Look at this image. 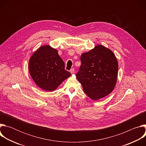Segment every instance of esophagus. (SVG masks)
Here are the masks:
<instances>
[{
  "label": "esophagus",
  "mask_w": 146,
  "mask_h": 146,
  "mask_svg": "<svg viewBox=\"0 0 146 146\" xmlns=\"http://www.w3.org/2000/svg\"><path fill=\"white\" fill-rule=\"evenodd\" d=\"M70 72L72 73V74H73L74 73V69H71L70 70Z\"/></svg>",
  "instance_id": "1"
}]
</instances>
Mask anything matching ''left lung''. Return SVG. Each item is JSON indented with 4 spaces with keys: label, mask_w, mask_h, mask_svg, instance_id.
I'll list each match as a JSON object with an SVG mask.
<instances>
[{
    "label": "left lung",
    "mask_w": 146,
    "mask_h": 146,
    "mask_svg": "<svg viewBox=\"0 0 146 146\" xmlns=\"http://www.w3.org/2000/svg\"><path fill=\"white\" fill-rule=\"evenodd\" d=\"M76 77L85 94L96 100L110 94L117 80L118 65L114 53L102 45L83 53Z\"/></svg>",
    "instance_id": "8db88e82"
}]
</instances>
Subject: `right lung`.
Listing matches in <instances>:
<instances>
[{
  "mask_svg": "<svg viewBox=\"0 0 146 146\" xmlns=\"http://www.w3.org/2000/svg\"><path fill=\"white\" fill-rule=\"evenodd\" d=\"M30 74L40 88L54 91L71 73L65 69V63L58 51L50 46H43L36 51L29 62Z\"/></svg>",
  "mask_w": 146,
  "mask_h": 146,
  "instance_id": "obj_1",
  "label": "right lung"
}]
</instances>
